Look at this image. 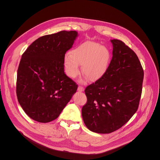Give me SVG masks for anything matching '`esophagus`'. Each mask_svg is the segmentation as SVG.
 <instances>
[{
	"label": "esophagus",
	"mask_w": 160,
	"mask_h": 160,
	"mask_svg": "<svg viewBox=\"0 0 160 160\" xmlns=\"http://www.w3.org/2000/svg\"><path fill=\"white\" fill-rule=\"evenodd\" d=\"M77 90H78L79 91H84V88H83V87H82V86H79Z\"/></svg>",
	"instance_id": "obj_1"
}]
</instances>
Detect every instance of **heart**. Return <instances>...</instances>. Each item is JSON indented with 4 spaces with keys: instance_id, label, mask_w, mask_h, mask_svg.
<instances>
[{
    "instance_id": "heart-1",
    "label": "heart",
    "mask_w": 160,
    "mask_h": 160,
    "mask_svg": "<svg viewBox=\"0 0 160 160\" xmlns=\"http://www.w3.org/2000/svg\"><path fill=\"white\" fill-rule=\"evenodd\" d=\"M109 59L110 52L105 47L95 42L86 41L65 55V71L68 76L74 78L79 73V64L82 65V73L89 81H94L107 71Z\"/></svg>"
}]
</instances>
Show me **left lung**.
<instances>
[{
  "mask_svg": "<svg viewBox=\"0 0 160 160\" xmlns=\"http://www.w3.org/2000/svg\"><path fill=\"white\" fill-rule=\"evenodd\" d=\"M113 57L104 75L87 87L82 108L90 131L109 133L122 128L136 112L142 91L143 70L138 56L125 43L111 40Z\"/></svg>",
  "mask_w": 160,
  "mask_h": 160,
  "instance_id": "8db88e82",
  "label": "left lung"
}]
</instances>
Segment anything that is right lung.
Returning a JSON list of instances; mask_svg holds the SVG:
<instances>
[{
  "instance_id": "right-lung-1",
  "label": "right lung",
  "mask_w": 160,
  "mask_h": 160,
  "mask_svg": "<svg viewBox=\"0 0 160 160\" xmlns=\"http://www.w3.org/2000/svg\"><path fill=\"white\" fill-rule=\"evenodd\" d=\"M77 36L75 31L42 36L22 54L17 71V96L33 120H55L76 92L77 85L65 74L64 57Z\"/></svg>"
}]
</instances>
